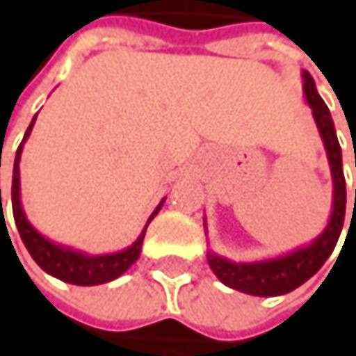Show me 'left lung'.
<instances>
[{
    "instance_id": "obj_1",
    "label": "left lung",
    "mask_w": 356,
    "mask_h": 356,
    "mask_svg": "<svg viewBox=\"0 0 356 356\" xmlns=\"http://www.w3.org/2000/svg\"><path fill=\"white\" fill-rule=\"evenodd\" d=\"M303 93H305V100L312 108L314 121H316L321 138L327 149L331 177H333V211H331L327 228L316 239L305 248H297L295 252H289L286 256L269 258V261H261V263H235V261H228V258H222L213 252H207L209 267L218 275V280L222 284H226L228 289H235L245 295L277 297V295H286V293L299 289V286L316 273L325 265L327 258L333 254L341 226H344L346 179H344V168H341V147L337 143L331 113L318 95L316 85H314V79L309 76V72H303Z\"/></svg>"
}]
</instances>
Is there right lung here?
Masks as SVG:
<instances>
[{
  "label": "right lung",
  "instance_id": "add662e5",
  "mask_svg": "<svg viewBox=\"0 0 356 356\" xmlns=\"http://www.w3.org/2000/svg\"><path fill=\"white\" fill-rule=\"evenodd\" d=\"M33 121L25 132L23 143L27 140ZM23 143L17 149V158H15V170H12V213H15V224L19 228V235L27 248V252L31 254L33 261L40 265V269H44L49 275L67 282V284H76V286H98V284H106L115 277H119L121 273H126L140 256V248H143V239H145V230L156 218V213L162 209L164 200L156 207V211L149 216L143 232L138 235V239L121 252L115 254H102V256H89L83 252H76L72 248H63L57 245L53 241H49L47 237H42L40 232L29 224L23 204H21V170H19V162H21V152H23ZM0 204H1V190H0Z\"/></svg>",
  "mask_w": 356,
  "mask_h": 356
}]
</instances>
